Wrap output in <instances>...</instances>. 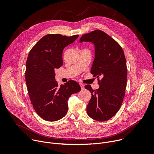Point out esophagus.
<instances>
[{"label": "esophagus", "instance_id": "1", "mask_svg": "<svg viewBox=\"0 0 154 154\" xmlns=\"http://www.w3.org/2000/svg\"><path fill=\"white\" fill-rule=\"evenodd\" d=\"M80 87H81V89H82V90H83V89L85 88V86H84V85H83L82 83H80Z\"/></svg>", "mask_w": 154, "mask_h": 154}]
</instances>
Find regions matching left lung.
Segmentation results:
<instances>
[{
  "label": "left lung",
  "instance_id": "left-lung-1",
  "mask_svg": "<svg viewBox=\"0 0 154 154\" xmlns=\"http://www.w3.org/2000/svg\"><path fill=\"white\" fill-rule=\"evenodd\" d=\"M83 41L94 45L95 57L91 73L98 79L99 85L96 90L90 85L85 86L91 93L87 114L96 121H105L119 111L125 96L127 69L124 53L115 39L100 30L83 35L80 42Z\"/></svg>",
  "mask_w": 154,
  "mask_h": 154
}]
</instances>
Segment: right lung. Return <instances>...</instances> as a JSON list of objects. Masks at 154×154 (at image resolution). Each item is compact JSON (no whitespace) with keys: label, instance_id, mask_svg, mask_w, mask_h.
I'll list each match as a JSON object with an SVG mask.
<instances>
[{"label":"right lung","instance_id":"obj_1","mask_svg":"<svg viewBox=\"0 0 154 154\" xmlns=\"http://www.w3.org/2000/svg\"><path fill=\"white\" fill-rule=\"evenodd\" d=\"M79 36L47 35L29 54L26 69L27 91L35 112L46 121H56L64 117L68 112L69 97L81 90L74 80L58 86L55 72L63 65V49Z\"/></svg>","mask_w":154,"mask_h":154}]
</instances>
